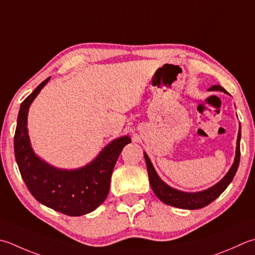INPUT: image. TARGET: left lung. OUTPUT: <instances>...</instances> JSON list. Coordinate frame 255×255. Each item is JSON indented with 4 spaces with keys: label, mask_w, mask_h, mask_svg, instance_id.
Returning a JSON list of instances; mask_svg holds the SVG:
<instances>
[{
    "label": "left lung",
    "mask_w": 255,
    "mask_h": 255,
    "mask_svg": "<svg viewBox=\"0 0 255 255\" xmlns=\"http://www.w3.org/2000/svg\"><path fill=\"white\" fill-rule=\"evenodd\" d=\"M210 89L212 91H221L226 92V89L223 87L219 86V85H214ZM240 139H241V127L240 131L238 134V141H237V152H236V159L229 172L224 176V178L220 182H218L216 186L207 189V190L201 192H194V193H188L176 190L171 187H169L168 184L164 183L160 178L158 177L157 172L154 171L152 167V163L150 159L147 156V153H144V159H146L147 164V170L149 176V181H150V186L154 194L160 199V200L169 204V206L180 208V209H188V210H194V209H201L203 207L210 204L212 201L220 196V194L226 190L227 187L230 184V182L233 180L236 172L238 170L239 162H240Z\"/></svg>",
    "instance_id": "obj_1"
}]
</instances>
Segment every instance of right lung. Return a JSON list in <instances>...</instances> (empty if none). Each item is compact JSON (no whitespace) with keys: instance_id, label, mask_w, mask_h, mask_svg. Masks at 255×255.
Instances as JSON below:
<instances>
[{"instance_id":"right-lung-1","label":"right lung","mask_w":255,"mask_h":255,"mask_svg":"<svg viewBox=\"0 0 255 255\" xmlns=\"http://www.w3.org/2000/svg\"><path fill=\"white\" fill-rule=\"evenodd\" d=\"M48 81L49 77L21 104L14 134L15 159L25 184L38 202L66 216H83L107 198L115 164L123 148L131 140L127 136L116 139L94 161L76 170H62L42 161L32 150L26 124L29 105Z\"/></svg>"}]
</instances>
